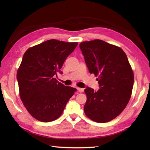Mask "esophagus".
I'll list each match as a JSON object with an SVG mask.
<instances>
[{
  "label": "esophagus",
  "instance_id": "34e87169",
  "mask_svg": "<svg viewBox=\"0 0 150 150\" xmlns=\"http://www.w3.org/2000/svg\"><path fill=\"white\" fill-rule=\"evenodd\" d=\"M77 90L80 92V93H82V92L84 91V89L83 88H77Z\"/></svg>",
  "mask_w": 150,
  "mask_h": 150
}]
</instances>
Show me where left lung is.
<instances>
[{
  "label": "left lung",
  "mask_w": 150,
  "mask_h": 150,
  "mask_svg": "<svg viewBox=\"0 0 150 150\" xmlns=\"http://www.w3.org/2000/svg\"><path fill=\"white\" fill-rule=\"evenodd\" d=\"M89 71L98 76L99 90L86 87L84 110L88 118L104 123L124 110L131 97L134 75L126 53L120 47L102 40L80 44Z\"/></svg>",
  "instance_id": "left-lung-1"
}]
</instances>
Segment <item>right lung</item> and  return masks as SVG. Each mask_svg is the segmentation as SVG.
Here are the masks:
<instances>
[{"instance_id": "obj_1", "label": "right lung", "mask_w": 150, "mask_h": 150, "mask_svg": "<svg viewBox=\"0 0 150 150\" xmlns=\"http://www.w3.org/2000/svg\"><path fill=\"white\" fill-rule=\"evenodd\" d=\"M77 42L52 39L28 49L24 54L17 79L20 97L31 116L41 122L55 120L77 89L65 86L55 78Z\"/></svg>"}]
</instances>
